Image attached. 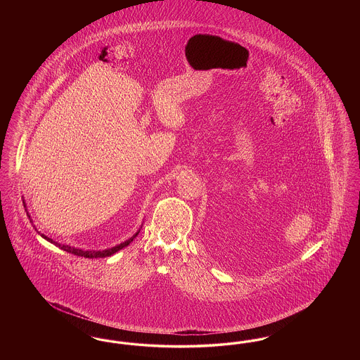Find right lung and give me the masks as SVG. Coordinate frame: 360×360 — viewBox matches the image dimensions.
<instances>
[{"label": "right lung", "mask_w": 360, "mask_h": 360, "mask_svg": "<svg viewBox=\"0 0 360 360\" xmlns=\"http://www.w3.org/2000/svg\"><path fill=\"white\" fill-rule=\"evenodd\" d=\"M22 204L25 206V201H22ZM27 214H28V212H27ZM28 217L31 219V216L28 214ZM141 228V226H140ZM36 229V228H34ZM37 231V229H36ZM139 232H140V229L137 231L136 233L132 236V238H129L128 240H125V241H122L120 244H117V245H115V247H112V248H106V250H84V248H77V247H71V245H66V244H62V243H58V241H55V240H52L51 238H49V236H46V235H43V233H40V232H37L43 239L47 240V241H50L52 243L53 245H56V247H59L60 250H63V251H66V252H69V254H74V255H77V257H89V259H93V257H112V255H115L117 251H120L122 250L124 247H127V245H129L134 239L136 238L137 235H139Z\"/></svg>", "instance_id": "1"}]
</instances>
